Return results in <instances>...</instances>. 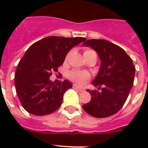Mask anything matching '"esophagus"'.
I'll return each instance as SVG.
<instances>
[{
  "instance_id": "esophagus-1",
  "label": "esophagus",
  "mask_w": 148,
  "mask_h": 148,
  "mask_svg": "<svg viewBox=\"0 0 148 148\" xmlns=\"http://www.w3.org/2000/svg\"><path fill=\"white\" fill-rule=\"evenodd\" d=\"M73 88H74V90H78V91H80V92H82V91H84V89H81V88H79L76 85V84H74L73 85Z\"/></svg>"
}]
</instances>
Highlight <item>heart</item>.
<instances>
[{
  "label": "heart",
  "instance_id": "heart-1",
  "mask_svg": "<svg viewBox=\"0 0 148 148\" xmlns=\"http://www.w3.org/2000/svg\"><path fill=\"white\" fill-rule=\"evenodd\" d=\"M84 56L86 58V60L92 58L97 59V53L92 49H86L84 51ZM67 58H68V55L66 57V59H67ZM68 77L79 85H82L85 82V81L90 78V74L86 71L73 70L68 73Z\"/></svg>",
  "mask_w": 148,
  "mask_h": 148
}]
</instances>
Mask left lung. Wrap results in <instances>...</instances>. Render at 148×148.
<instances>
[{"instance_id": "left-lung-1", "label": "left lung", "mask_w": 148, "mask_h": 148, "mask_svg": "<svg viewBox=\"0 0 148 148\" xmlns=\"http://www.w3.org/2000/svg\"><path fill=\"white\" fill-rule=\"evenodd\" d=\"M83 45L96 51L101 61L100 71L92 82L101 90H87L91 100L82 106L83 109L95 117L111 116L123 107L133 86V60L124 49L108 40L85 39Z\"/></svg>"}]
</instances>
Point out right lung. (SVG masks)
Segmentation results:
<instances>
[{"label": "right lung", "instance_id": "right-lung-1", "mask_svg": "<svg viewBox=\"0 0 148 148\" xmlns=\"http://www.w3.org/2000/svg\"><path fill=\"white\" fill-rule=\"evenodd\" d=\"M84 40L80 37L50 36L27 49L17 65L14 77L16 92L27 112L41 116L59 108L64 94L72 84L67 80L54 84L49 77L63 64L70 50Z\"/></svg>", "mask_w": 148, "mask_h": 148}]
</instances>
